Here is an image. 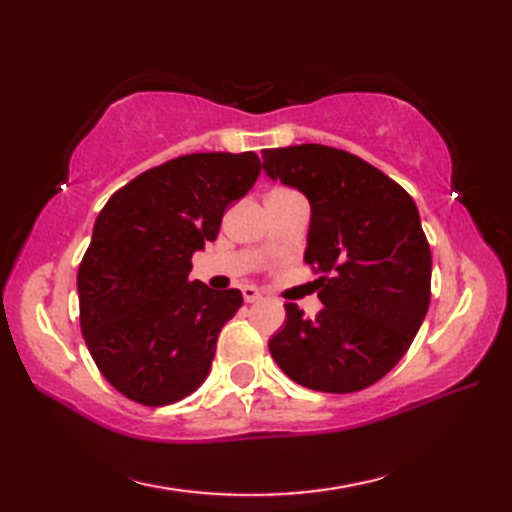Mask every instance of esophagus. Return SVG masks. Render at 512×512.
I'll return each mask as SVG.
<instances>
[{
  "mask_svg": "<svg viewBox=\"0 0 512 512\" xmlns=\"http://www.w3.org/2000/svg\"><path fill=\"white\" fill-rule=\"evenodd\" d=\"M242 295H244L246 303H255V301L262 299V292H259L255 286H244L242 288Z\"/></svg>",
  "mask_w": 512,
  "mask_h": 512,
  "instance_id": "1",
  "label": "esophagus"
}]
</instances>
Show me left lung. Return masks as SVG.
I'll list each match as a JSON object with an SVG mask.
<instances>
[{
  "instance_id": "1",
  "label": "left lung",
  "mask_w": 512,
  "mask_h": 512,
  "mask_svg": "<svg viewBox=\"0 0 512 512\" xmlns=\"http://www.w3.org/2000/svg\"><path fill=\"white\" fill-rule=\"evenodd\" d=\"M273 180L310 200L306 264L321 277L323 310L286 303L270 354L295 383L352 394L396 367L427 317L431 248L411 195L350 151L325 145L264 149Z\"/></svg>"
}]
</instances>
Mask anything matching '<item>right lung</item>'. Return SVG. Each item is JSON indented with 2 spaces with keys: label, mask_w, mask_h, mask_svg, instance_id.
I'll use <instances>...</instances> for the list:
<instances>
[{
  "label": "right lung",
  "mask_w": 512,
  "mask_h": 512,
  "mask_svg": "<svg viewBox=\"0 0 512 512\" xmlns=\"http://www.w3.org/2000/svg\"><path fill=\"white\" fill-rule=\"evenodd\" d=\"M259 171L255 151L180 156L127 182L96 217L76 277L81 332L129 400L171 405L209 376L217 336L244 299L189 281L191 257Z\"/></svg>",
  "instance_id": "right-lung-1"
}]
</instances>
